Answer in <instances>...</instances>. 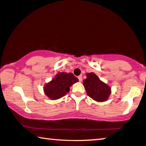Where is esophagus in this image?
Masks as SVG:
<instances>
[{
    "instance_id": "obj_1",
    "label": "esophagus",
    "mask_w": 146,
    "mask_h": 146,
    "mask_svg": "<svg viewBox=\"0 0 146 146\" xmlns=\"http://www.w3.org/2000/svg\"><path fill=\"white\" fill-rule=\"evenodd\" d=\"M78 79H79V82H81L82 81V76L81 75L79 76V77H78Z\"/></svg>"
}]
</instances>
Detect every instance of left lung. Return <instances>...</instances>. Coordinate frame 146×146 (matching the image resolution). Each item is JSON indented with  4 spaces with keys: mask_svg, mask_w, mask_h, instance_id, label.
<instances>
[{
    "mask_svg": "<svg viewBox=\"0 0 146 146\" xmlns=\"http://www.w3.org/2000/svg\"><path fill=\"white\" fill-rule=\"evenodd\" d=\"M86 77L83 80V85L87 95L97 102L107 100L111 94L110 87L101 81L94 73H88Z\"/></svg>",
    "mask_w": 146,
    "mask_h": 146,
    "instance_id": "left-lung-1",
    "label": "left lung"
}]
</instances>
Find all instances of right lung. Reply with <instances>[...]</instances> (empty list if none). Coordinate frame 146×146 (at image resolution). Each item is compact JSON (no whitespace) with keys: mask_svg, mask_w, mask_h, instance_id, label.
I'll list each match as a JSON object with an SVG mask.
<instances>
[{"mask_svg":"<svg viewBox=\"0 0 146 146\" xmlns=\"http://www.w3.org/2000/svg\"><path fill=\"white\" fill-rule=\"evenodd\" d=\"M79 81L73 73H60L44 86L45 94L49 98L58 100L69 92V87Z\"/></svg>","mask_w":146,"mask_h":146,"instance_id":"add662e5","label":"right lung"}]
</instances>
